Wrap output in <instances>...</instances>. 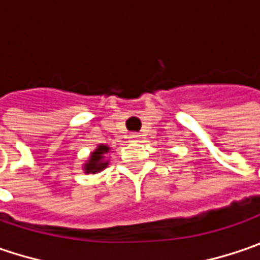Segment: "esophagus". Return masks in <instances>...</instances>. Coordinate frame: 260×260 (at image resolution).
I'll return each instance as SVG.
<instances>
[{"instance_id":"esophagus-1","label":"esophagus","mask_w":260,"mask_h":260,"mask_svg":"<svg viewBox=\"0 0 260 260\" xmlns=\"http://www.w3.org/2000/svg\"><path fill=\"white\" fill-rule=\"evenodd\" d=\"M129 138L132 140V141H138V140L141 138V135H140L138 132H132V134L129 135Z\"/></svg>"}]
</instances>
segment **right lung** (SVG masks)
<instances>
[{
	"label": "right lung",
	"mask_w": 260,
	"mask_h": 260,
	"mask_svg": "<svg viewBox=\"0 0 260 260\" xmlns=\"http://www.w3.org/2000/svg\"><path fill=\"white\" fill-rule=\"evenodd\" d=\"M106 152H109L108 145H99L96 151L91 152V157H90L88 163H85V173H96V172L103 170L108 166V161H105V154Z\"/></svg>",
	"instance_id": "1"
}]
</instances>
